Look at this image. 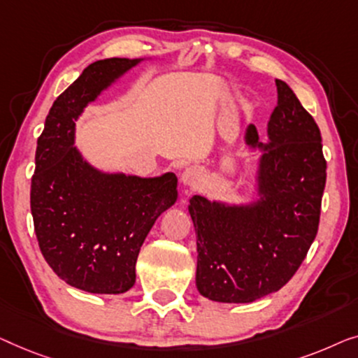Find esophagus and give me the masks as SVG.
Masks as SVG:
<instances>
[{
  "instance_id": "esophagus-1",
  "label": "esophagus",
  "mask_w": 358,
  "mask_h": 358,
  "mask_svg": "<svg viewBox=\"0 0 358 358\" xmlns=\"http://www.w3.org/2000/svg\"><path fill=\"white\" fill-rule=\"evenodd\" d=\"M203 170L196 167V165H191V167H186L183 170V173H181V183L186 186H196L203 181Z\"/></svg>"
}]
</instances>
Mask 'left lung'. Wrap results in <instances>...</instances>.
<instances>
[{
  "label": "left lung",
  "mask_w": 358,
  "mask_h": 358,
  "mask_svg": "<svg viewBox=\"0 0 358 358\" xmlns=\"http://www.w3.org/2000/svg\"><path fill=\"white\" fill-rule=\"evenodd\" d=\"M278 107L268 123L271 143L250 124L246 144L263 150L261 199L251 206L189 199L196 230V285L206 299L250 303L282 289L303 263L318 234L326 160L321 133L289 85L275 79Z\"/></svg>",
  "instance_id": "8db88e82"
}]
</instances>
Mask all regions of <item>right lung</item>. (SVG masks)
<instances>
[{
  "instance_id": "right-lung-1",
  "label": "right lung",
  "mask_w": 358,
  "mask_h": 358,
  "mask_svg": "<svg viewBox=\"0 0 358 358\" xmlns=\"http://www.w3.org/2000/svg\"><path fill=\"white\" fill-rule=\"evenodd\" d=\"M139 59L87 66L55 100L37 141L30 210L40 251L59 279L90 294H123L160 214L177 201V177L102 173L74 148V122L89 102Z\"/></svg>"
}]
</instances>
